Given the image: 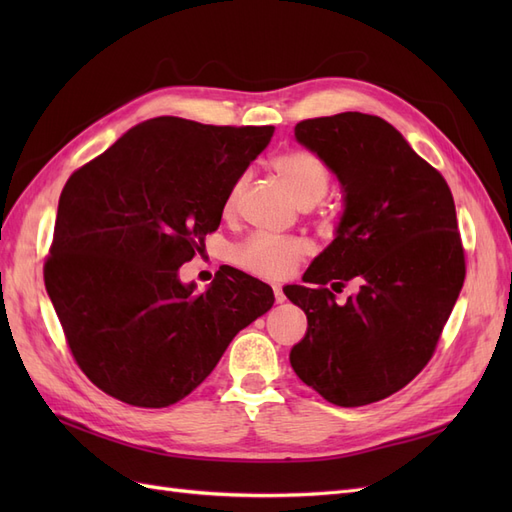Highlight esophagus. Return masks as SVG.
<instances>
[{
    "label": "esophagus",
    "mask_w": 512,
    "mask_h": 512,
    "mask_svg": "<svg viewBox=\"0 0 512 512\" xmlns=\"http://www.w3.org/2000/svg\"><path fill=\"white\" fill-rule=\"evenodd\" d=\"M273 294H275V301L277 303H284L286 301V294H284V290L280 286H273Z\"/></svg>",
    "instance_id": "esophagus-1"
}]
</instances>
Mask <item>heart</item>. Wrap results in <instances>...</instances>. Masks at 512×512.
<instances>
[{
    "instance_id": "1",
    "label": "heart",
    "mask_w": 512,
    "mask_h": 512,
    "mask_svg": "<svg viewBox=\"0 0 512 512\" xmlns=\"http://www.w3.org/2000/svg\"><path fill=\"white\" fill-rule=\"evenodd\" d=\"M273 166L301 207H314L327 196L331 185V173L327 164L318 156H314V153L301 149L286 151L273 160ZM241 188L243 179L232 183V188L224 200L226 215L237 209ZM307 252L309 245L303 239L258 232V235L247 237L243 243L235 247L232 260H235L241 269L250 271L258 277L284 280V277H288L294 271V267L307 256Z\"/></svg>"
}]
</instances>
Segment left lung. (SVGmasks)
<instances>
[{"label": "left lung", "mask_w": 512, "mask_h": 512, "mask_svg": "<svg viewBox=\"0 0 512 512\" xmlns=\"http://www.w3.org/2000/svg\"><path fill=\"white\" fill-rule=\"evenodd\" d=\"M294 136L337 175L346 209L303 275L309 286L284 290L307 316L290 365L331 404L367 406L404 389L436 352L466 280L455 200L376 115L305 119ZM348 281L360 290L339 306L332 290Z\"/></svg>", "instance_id": "8db88e82"}]
</instances>
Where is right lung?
Returning <instances> with one entry per match:
<instances>
[{
  "mask_svg": "<svg viewBox=\"0 0 512 512\" xmlns=\"http://www.w3.org/2000/svg\"><path fill=\"white\" fill-rule=\"evenodd\" d=\"M271 136L273 126L156 117L70 175L44 286L76 365L106 395L138 408L177 404L273 307V290L239 269H220L205 292L177 275L218 230L232 183Z\"/></svg>",
  "mask_w": 512,
  "mask_h": 512,
  "instance_id": "add662e5",
  "label": "right lung"
}]
</instances>
